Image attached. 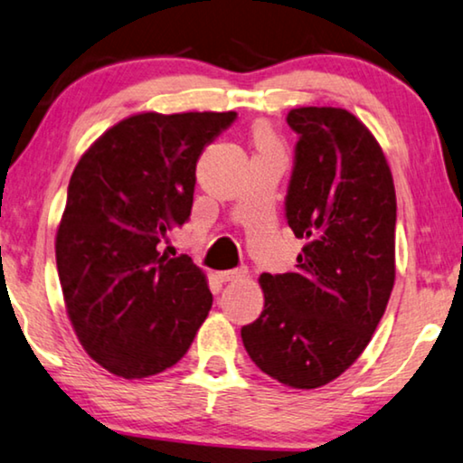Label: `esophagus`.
<instances>
[{"mask_svg":"<svg viewBox=\"0 0 463 463\" xmlns=\"http://www.w3.org/2000/svg\"><path fill=\"white\" fill-rule=\"evenodd\" d=\"M246 278V269H230V271H221L219 279L221 281H238Z\"/></svg>","mask_w":463,"mask_h":463,"instance_id":"1","label":"esophagus"}]
</instances>
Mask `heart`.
<instances>
[{
	"label": "heart",
	"mask_w": 463,
	"mask_h": 463,
	"mask_svg": "<svg viewBox=\"0 0 463 463\" xmlns=\"http://www.w3.org/2000/svg\"><path fill=\"white\" fill-rule=\"evenodd\" d=\"M250 136H252L254 146H257V150H265V148H273V146H278V139L273 136L271 127L263 123V120H259V123L252 125Z\"/></svg>",
	"instance_id": "heart-1"
}]
</instances>
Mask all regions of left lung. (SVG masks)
<instances>
[{
    "mask_svg": "<svg viewBox=\"0 0 463 463\" xmlns=\"http://www.w3.org/2000/svg\"><path fill=\"white\" fill-rule=\"evenodd\" d=\"M298 133L286 219L305 240L297 269L263 273L265 309L242 327L254 365L292 388H319L370 345L394 286L397 196L372 131L345 109L288 112Z\"/></svg>",
    "mask_w": 463,
    "mask_h": 463,
    "instance_id": "1",
    "label": "left lung"
}]
</instances>
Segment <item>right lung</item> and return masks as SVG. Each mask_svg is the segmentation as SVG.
Returning a JSON list of instances; mask_svg holds the SVG:
<instances>
[{"mask_svg":"<svg viewBox=\"0 0 463 463\" xmlns=\"http://www.w3.org/2000/svg\"><path fill=\"white\" fill-rule=\"evenodd\" d=\"M236 112H142L90 146L56 233L66 313L87 354L115 376L175 365L211 311L206 276L158 244L190 219L200 154Z\"/></svg>","mask_w":463,"mask_h":463,"instance_id":"right-lung-1","label":"right lung"}]
</instances>
